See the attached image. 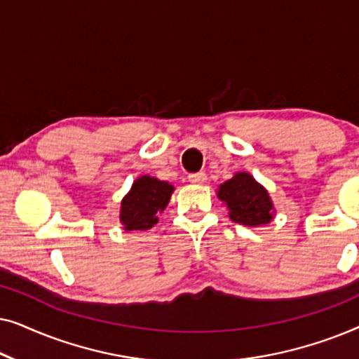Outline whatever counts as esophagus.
I'll return each mask as SVG.
<instances>
[{
    "label": "esophagus",
    "mask_w": 359,
    "mask_h": 359,
    "mask_svg": "<svg viewBox=\"0 0 359 359\" xmlns=\"http://www.w3.org/2000/svg\"><path fill=\"white\" fill-rule=\"evenodd\" d=\"M205 180H208V175L203 173V171H199V173L189 175V181H191V183H194V184H203V183H205Z\"/></svg>",
    "instance_id": "esophagus-1"
}]
</instances>
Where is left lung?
I'll use <instances>...</instances> for the list:
<instances>
[{
  "label": "left lung",
  "mask_w": 359,
  "mask_h": 359,
  "mask_svg": "<svg viewBox=\"0 0 359 359\" xmlns=\"http://www.w3.org/2000/svg\"><path fill=\"white\" fill-rule=\"evenodd\" d=\"M215 193L227 205L229 217L237 224L259 227L271 222L276 215L268 189L247 171H237L232 178L220 184Z\"/></svg>",
  "instance_id": "8db88e82"
}]
</instances>
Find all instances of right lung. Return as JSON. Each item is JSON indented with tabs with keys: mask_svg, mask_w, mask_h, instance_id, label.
I'll return each instance as SVG.
<instances>
[{
	"mask_svg": "<svg viewBox=\"0 0 359 359\" xmlns=\"http://www.w3.org/2000/svg\"><path fill=\"white\" fill-rule=\"evenodd\" d=\"M175 186L155 176L142 175L132 183L121 201L119 222L127 232L149 230L158 222V215L168 205Z\"/></svg>",
	"mask_w": 359,
	"mask_h": 359,
	"instance_id": "right-lung-1",
	"label": "right lung"
}]
</instances>
